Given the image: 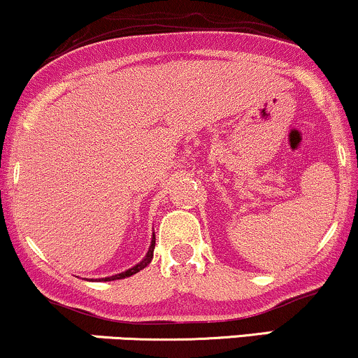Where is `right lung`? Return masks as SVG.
Wrapping results in <instances>:
<instances>
[{"mask_svg": "<svg viewBox=\"0 0 358 358\" xmlns=\"http://www.w3.org/2000/svg\"><path fill=\"white\" fill-rule=\"evenodd\" d=\"M154 246H155V236H152V243H150V248H149V251H147L145 258L142 259L141 263L136 264V266H134V268H130V270H127V271H124V273H119V275H115V276H110V278H105V281H112V280H122V278H127V276H132V275H136V273H138V271H141V270H144V268L147 266V264H149L150 262H152V256H154ZM102 280H103V278H102Z\"/></svg>", "mask_w": 358, "mask_h": 358, "instance_id": "obj_1", "label": "right lung"}]
</instances>
